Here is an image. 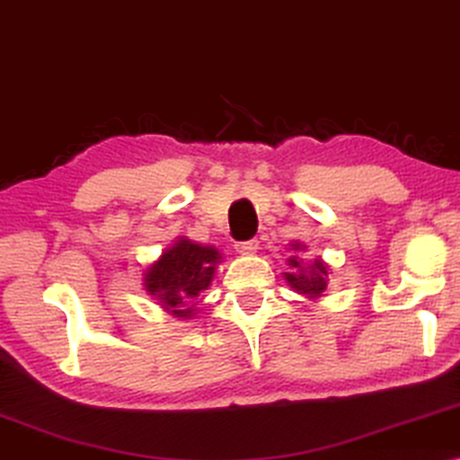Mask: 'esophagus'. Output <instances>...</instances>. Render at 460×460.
<instances>
[{"label":"esophagus","instance_id":"esophagus-1","mask_svg":"<svg viewBox=\"0 0 460 460\" xmlns=\"http://www.w3.org/2000/svg\"><path fill=\"white\" fill-rule=\"evenodd\" d=\"M234 247H236L238 253H243V255H251V253H255L257 247H260V241H257V238H251V241L236 243Z\"/></svg>","mask_w":460,"mask_h":460}]
</instances>
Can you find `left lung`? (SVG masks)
I'll list each match as a JSON object with an SVG mask.
<instances>
[{"label": "left lung", "mask_w": 460, "mask_h": 460, "mask_svg": "<svg viewBox=\"0 0 460 460\" xmlns=\"http://www.w3.org/2000/svg\"><path fill=\"white\" fill-rule=\"evenodd\" d=\"M293 251H304V244L295 243L291 244ZM288 266H291V272H285V279L291 288L305 295L310 299L323 297L326 291V285H329V266L323 260H314V263H304L299 260V255L288 257Z\"/></svg>", "instance_id": "obj_1"}]
</instances>
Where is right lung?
I'll list each match as a JSON object with an SVG mask.
<instances>
[{
  "instance_id": "right-lung-1",
  "label": "right lung",
  "mask_w": 460,
  "mask_h": 460,
  "mask_svg": "<svg viewBox=\"0 0 460 460\" xmlns=\"http://www.w3.org/2000/svg\"><path fill=\"white\" fill-rule=\"evenodd\" d=\"M219 261L222 253L216 247L180 238L146 268L144 287L172 316L190 318L200 293L209 288Z\"/></svg>"
}]
</instances>
